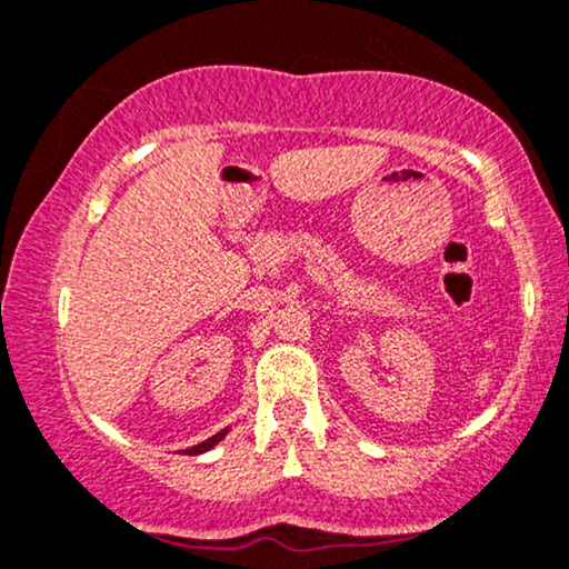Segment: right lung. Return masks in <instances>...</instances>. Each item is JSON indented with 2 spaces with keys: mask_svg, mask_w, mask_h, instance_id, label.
I'll list each match as a JSON object with an SVG mask.
<instances>
[{
  "mask_svg": "<svg viewBox=\"0 0 569 569\" xmlns=\"http://www.w3.org/2000/svg\"><path fill=\"white\" fill-rule=\"evenodd\" d=\"M226 433H229V429H223V431H218L216 437H210L207 439V442H199V445H193L191 450H186V456H199V452H207V450H212V447H216L220 439L226 437Z\"/></svg>",
  "mask_w": 569,
  "mask_h": 569,
  "instance_id": "add662e5",
  "label": "right lung"
}]
</instances>
